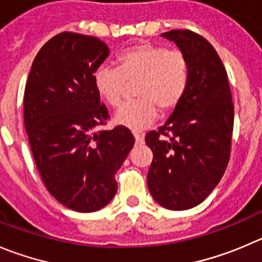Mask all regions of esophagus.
<instances>
[{"mask_svg": "<svg viewBox=\"0 0 262 262\" xmlns=\"http://www.w3.org/2000/svg\"><path fill=\"white\" fill-rule=\"evenodd\" d=\"M134 139H136V143H143V136L139 133H133Z\"/></svg>", "mask_w": 262, "mask_h": 262, "instance_id": "obj_1", "label": "esophagus"}]
</instances>
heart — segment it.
<instances>
[{"instance_id": "b5f03b06", "label": "heart", "mask_w": 262, "mask_h": 262, "mask_svg": "<svg viewBox=\"0 0 262 262\" xmlns=\"http://www.w3.org/2000/svg\"><path fill=\"white\" fill-rule=\"evenodd\" d=\"M117 70L98 68L93 82L98 95L112 108L121 106L128 85L137 101L115 115V123L130 130H143L158 119L159 110L169 114L182 101L189 82V64L181 51L164 46L139 43L119 53Z\"/></svg>"}]
</instances>
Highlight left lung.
<instances>
[{"instance_id":"8db88e82","label":"left lung","mask_w":262,"mask_h":262,"mask_svg":"<svg viewBox=\"0 0 262 262\" xmlns=\"http://www.w3.org/2000/svg\"><path fill=\"white\" fill-rule=\"evenodd\" d=\"M161 36L186 58L189 82L167 123L146 136L154 154L147 186L164 208L183 211L200 204L224 176L230 159L234 104L226 70L208 41L187 29Z\"/></svg>"}]
</instances>
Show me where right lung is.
Here are the masks:
<instances>
[{
	"label": "right lung",
	"mask_w": 262,
	"mask_h": 262,
	"mask_svg": "<svg viewBox=\"0 0 262 262\" xmlns=\"http://www.w3.org/2000/svg\"><path fill=\"white\" fill-rule=\"evenodd\" d=\"M108 54L99 38L62 32L40 49L24 90V125L42 182L76 212L111 202L115 174L134 145L124 126L99 130L108 111L93 76Z\"/></svg>",
	"instance_id": "obj_1"
}]
</instances>
